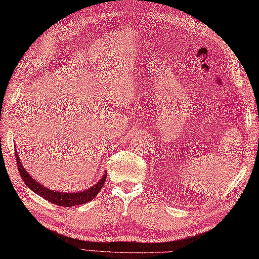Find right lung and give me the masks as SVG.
<instances>
[{
    "label": "right lung",
    "instance_id": "right-lung-1",
    "mask_svg": "<svg viewBox=\"0 0 259 259\" xmlns=\"http://www.w3.org/2000/svg\"><path fill=\"white\" fill-rule=\"evenodd\" d=\"M15 158H16V161H17L19 174L23 180V183L27 185V187L30 188V189L34 193L41 195V197L44 198L45 200L53 203V204L60 205V206L71 207L75 205H81V204H84V203L92 201L101 190V188H103L107 178V173L105 171L104 176L100 178L99 182L96 183L95 185H93L91 188H89V189L80 191V192H59L56 190L49 189V188H46L42 184L36 182L34 178H32V176H30V174L21 164L17 151H15Z\"/></svg>",
    "mask_w": 259,
    "mask_h": 259
}]
</instances>
